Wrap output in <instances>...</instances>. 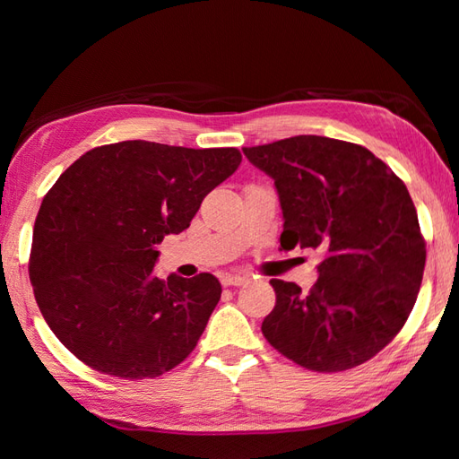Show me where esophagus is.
<instances>
[{
  "label": "esophagus",
  "mask_w": 459,
  "mask_h": 459,
  "mask_svg": "<svg viewBox=\"0 0 459 459\" xmlns=\"http://www.w3.org/2000/svg\"><path fill=\"white\" fill-rule=\"evenodd\" d=\"M248 281L247 276H238V274H227L222 278L224 286H245Z\"/></svg>",
  "instance_id": "obj_1"
}]
</instances>
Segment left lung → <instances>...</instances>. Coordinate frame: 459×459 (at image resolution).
Masks as SVG:
<instances>
[{
    "label": "left lung",
    "mask_w": 459,
    "mask_h": 459,
    "mask_svg": "<svg viewBox=\"0 0 459 459\" xmlns=\"http://www.w3.org/2000/svg\"><path fill=\"white\" fill-rule=\"evenodd\" d=\"M242 152L274 179L284 214L280 247L324 256L307 294L270 280L276 306L262 333L317 373L363 365L403 329L422 284L426 242L406 185L363 145L324 135Z\"/></svg>",
    "instance_id": "obj_1"
}]
</instances>
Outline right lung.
<instances>
[{"label":"right lung","mask_w":459,"mask_h":459,"mask_svg":"<svg viewBox=\"0 0 459 459\" xmlns=\"http://www.w3.org/2000/svg\"><path fill=\"white\" fill-rule=\"evenodd\" d=\"M237 148L132 140L76 160L39 209L29 278L56 339L84 365L153 378L189 357L221 299L212 274H153L158 245L189 229L238 169Z\"/></svg>","instance_id":"right-lung-1"}]
</instances>
